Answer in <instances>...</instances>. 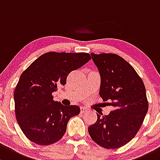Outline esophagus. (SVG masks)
<instances>
[{"label": "esophagus", "mask_w": 160, "mask_h": 160, "mask_svg": "<svg viewBox=\"0 0 160 160\" xmlns=\"http://www.w3.org/2000/svg\"><path fill=\"white\" fill-rule=\"evenodd\" d=\"M88 111V109L87 108V107H80V112H82V113H83V112H86Z\"/></svg>", "instance_id": "esophagus-1"}]
</instances>
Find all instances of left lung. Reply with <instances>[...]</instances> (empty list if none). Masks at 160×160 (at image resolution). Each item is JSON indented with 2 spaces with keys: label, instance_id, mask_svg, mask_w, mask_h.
I'll return each mask as SVG.
<instances>
[{
  "label": "left lung",
  "instance_id": "8db88e82",
  "mask_svg": "<svg viewBox=\"0 0 160 160\" xmlns=\"http://www.w3.org/2000/svg\"><path fill=\"white\" fill-rule=\"evenodd\" d=\"M101 77L100 96L114 110L107 116L97 113L88 127L95 142L106 149H117L135 137L148 111L146 87L127 61L114 53H91Z\"/></svg>",
  "mask_w": 160,
  "mask_h": 160
}]
</instances>
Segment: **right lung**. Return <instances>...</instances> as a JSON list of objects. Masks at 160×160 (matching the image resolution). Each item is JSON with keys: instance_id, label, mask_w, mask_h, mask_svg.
I'll return each instance as SVG.
<instances>
[{"instance_id": "1", "label": "right lung", "mask_w": 160, "mask_h": 160, "mask_svg": "<svg viewBox=\"0 0 160 160\" xmlns=\"http://www.w3.org/2000/svg\"><path fill=\"white\" fill-rule=\"evenodd\" d=\"M91 59L87 53H43L21 75L13 94L16 119L28 139L47 146L60 140L67 122L80 113L77 106H63L52 93L66 84L73 70Z\"/></svg>"}]
</instances>
